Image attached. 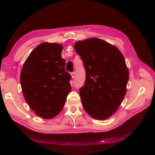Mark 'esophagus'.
<instances>
[{
	"label": "esophagus",
	"mask_w": 155,
	"mask_h": 155,
	"mask_svg": "<svg viewBox=\"0 0 155 155\" xmlns=\"http://www.w3.org/2000/svg\"><path fill=\"white\" fill-rule=\"evenodd\" d=\"M70 74H71L72 78H74V77H75V75H76V73H75V72H71V73H70Z\"/></svg>",
	"instance_id": "1"
}]
</instances>
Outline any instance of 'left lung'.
Listing matches in <instances>:
<instances>
[{
  "label": "left lung",
  "instance_id": "obj_1",
  "mask_svg": "<svg viewBox=\"0 0 155 155\" xmlns=\"http://www.w3.org/2000/svg\"><path fill=\"white\" fill-rule=\"evenodd\" d=\"M76 53L86 72L84 85L79 88L82 105L93 118L105 120L121 104L129 81V71L121 51L97 38L78 41Z\"/></svg>",
  "mask_w": 155,
  "mask_h": 155
}]
</instances>
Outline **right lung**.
<instances>
[{
    "label": "right lung",
    "mask_w": 155,
    "mask_h": 155,
    "mask_svg": "<svg viewBox=\"0 0 155 155\" xmlns=\"http://www.w3.org/2000/svg\"><path fill=\"white\" fill-rule=\"evenodd\" d=\"M63 46L43 43L26 59L21 73V85L25 99L35 113L50 119L62 110L71 91L72 77L65 70L61 58Z\"/></svg>",
    "instance_id": "right-lung-1"
}]
</instances>
